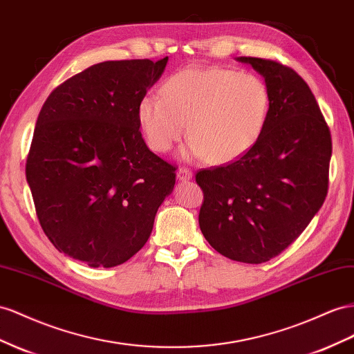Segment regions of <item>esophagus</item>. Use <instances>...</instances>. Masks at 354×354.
<instances>
[{
	"label": "esophagus",
	"instance_id": "obj_1",
	"mask_svg": "<svg viewBox=\"0 0 354 354\" xmlns=\"http://www.w3.org/2000/svg\"><path fill=\"white\" fill-rule=\"evenodd\" d=\"M177 178L178 181H189L190 178H192V173L187 168H180L177 171Z\"/></svg>",
	"mask_w": 354,
	"mask_h": 354
}]
</instances>
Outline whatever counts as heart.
<instances>
[{"mask_svg":"<svg viewBox=\"0 0 354 354\" xmlns=\"http://www.w3.org/2000/svg\"><path fill=\"white\" fill-rule=\"evenodd\" d=\"M142 95L137 118L147 145L164 153L189 131L185 159L227 164L261 138L271 111L268 84L254 73L223 66H187Z\"/></svg>","mask_w":354,"mask_h":354,"instance_id":"1","label":"heart"}]
</instances>
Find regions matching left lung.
I'll use <instances>...</instances> for the list:
<instances>
[{
    "label": "left lung",
    "instance_id": "obj_1",
    "mask_svg": "<svg viewBox=\"0 0 354 354\" xmlns=\"http://www.w3.org/2000/svg\"><path fill=\"white\" fill-rule=\"evenodd\" d=\"M268 84L271 111L256 145L226 167L196 173L199 227L216 252L268 262L298 238L328 194L330 131L308 84L275 61L240 56Z\"/></svg>",
    "mask_w": 354,
    "mask_h": 354
}]
</instances>
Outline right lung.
<instances>
[{
    "mask_svg": "<svg viewBox=\"0 0 354 354\" xmlns=\"http://www.w3.org/2000/svg\"><path fill=\"white\" fill-rule=\"evenodd\" d=\"M168 56L95 64L58 86L35 123L26 181L44 234L65 256L111 268L149 240L176 168L141 137L137 106Z\"/></svg>",
    "mask_w": 354,
    "mask_h": 354,
    "instance_id": "obj_1",
    "label": "right lung"
}]
</instances>
